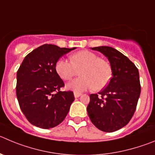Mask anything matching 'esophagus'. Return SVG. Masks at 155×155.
I'll return each instance as SVG.
<instances>
[{
    "label": "esophagus",
    "mask_w": 155,
    "mask_h": 155,
    "mask_svg": "<svg viewBox=\"0 0 155 155\" xmlns=\"http://www.w3.org/2000/svg\"><path fill=\"white\" fill-rule=\"evenodd\" d=\"M74 95L75 97H79L81 95V94L78 93V92H74Z\"/></svg>",
    "instance_id": "34e87169"
}]
</instances>
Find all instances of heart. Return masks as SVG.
<instances>
[{
    "label": "heart",
    "instance_id": "b5f03b06",
    "mask_svg": "<svg viewBox=\"0 0 155 155\" xmlns=\"http://www.w3.org/2000/svg\"><path fill=\"white\" fill-rule=\"evenodd\" d=\"M71 61L59 59L55 69L61 78L71 81L78 74L81 77L68 84L70 90L75 92L84 91L94 88L100 91L109 83L112 75L110 64L89 51H81L70 57Z\"/></svg>",
    "mask_w": 155,
    "mask_h": 155
}]
</instances>
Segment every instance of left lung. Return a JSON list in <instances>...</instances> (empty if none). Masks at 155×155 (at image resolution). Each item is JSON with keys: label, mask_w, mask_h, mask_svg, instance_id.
<instances>
[{"label": "left lung", "mask_w": 155, "mask_h": 155, "mask_svg": "<svg viewBox=\"0 0 155 155\" xmlns=\"http://www.w3.org/2000/svg\"><path fill=\"white\" fill-rule=\"evenodd\" d=\"M110 61L112 77L106 87L90 95L87 110L94 125L104 132H113L129 123L140 94L139 72L122 53L107 46L91 48Z\"/></svg>", "instance_id": "1"}]
</instances>
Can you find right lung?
Listing matches in <instances>:
<instances>
[{"label": "right lung", "mask_w": 155, "mask_h": 155, "mask_svg": "<svg viewBox=\"0 0 155 155\" xmlns=\"http://www.w3.org/2000/svg\"><path fill=\"white\" fill-rule=\"evenodd\" d=\"M74 49L45 44L28 54L21 63L17 72V98L33 125L52 128L68 114L74 96L71 91H61L64 83L55 65L61 57Z\"/></svg>", "instance_id": "obj_1"}]
</instances>
